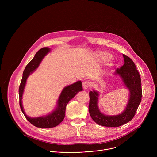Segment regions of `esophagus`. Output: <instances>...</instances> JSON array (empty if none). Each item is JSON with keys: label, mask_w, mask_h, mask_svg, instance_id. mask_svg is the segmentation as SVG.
I'll use <instances>...</instances> for the list:
<instances>
[{"label": "esophagus", "mask_w": 157, "mask_h": 157, "mask_svg": "<svg viewBox=\"0 0 157 157\" xmlns=\"http://www.w3.org/2000/svg\"><path fill=\"white\" fill-rule=\"evenodd\" d=\"M90 86H91V83L89 81H85L82 83V87L84 90H87V89H88L89 87H90Z\"/></svg>", "instance_id": "34e87169"}]
</instances>
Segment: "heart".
<instances>
[{
  "mask_svg": "<svg viewBox=\"0 0 157 157\" xmlns=\"http://www.w3.org/2000/svg\"><path fill=\"white\" fill-rule=\"evenodd\" d=\"M110 56V55L104 51H97L94 54V58L95 60L98 62H103L109 59Z\"/></svg>",
  "mask_w": 157,
  "mask_h": 157,
  "instance_id": "b5f03b06",
  "label": "heart"
}]
</instances>
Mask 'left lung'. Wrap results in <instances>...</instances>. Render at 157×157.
I'll use <instances>...</instances> for the list:
<instances>
[{"label": "left lung", "instance_id": "obj_1", "mask_svg": "<svg viewBox=\"0 0 157 157\" xmlns=\"http://www.w3.org/2000/svg\"><path fill=\"white\" fill-rule=\"evenodd\" d=\"M124 64L114 72L119 76L129 91V97L125 109L118 115L109 116L103 114L98 107L99 93L93 90L89 92V112L93 120L98 124L105 127H119L130 121L135 116L142 99L141 78L133 61L123 55Z\"/></svg>", "mask_w": 157, "mask_h": 157}]
</instances>
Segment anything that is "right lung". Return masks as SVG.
Here are the masks:
<instances>
[{"instance_id":"1","label":"right lung","mask_w":157,"mask_h":157,"mask_svg":"<svg viewBox=\"0 0 157 157\" xmlns=\"http://www.w3.org/2000/svg\"><path fill=\"white\" fill-rule=\"evenodd\" d=\"M50 48L44 47L37 52L34 58L25 67L18 90L20 106L22 113L32 125L39 128H52L59 125L64 118L66 105L78 93L82 91V82L78 81L63 88L57 101L56 107L52 113L36 117H30L25 114L23 105H22V96H23L27 79L28 77L38 68L43 58L50 52Z\"/></svg>"}]
</instances>
